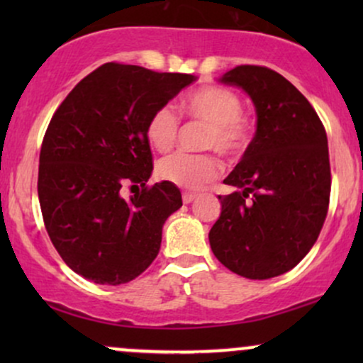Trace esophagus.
<instances>
[{
  "label": "esophagus",
  "mask_w": 363,
  "mask_h": 363,
  "mask_svg": "<svg viewBox=\"0 0 363 363\" xmlns=\"http://www.w3.org/2000/svg\"><path fill=\"white\" fill-rule=\"evenodd\" d=\"M194 198H196V194H193V193H184V194H182V201H184L186 205H189L191 201H194Z\"/></svg>",
  "instance_id": "1"
}]
</instances>
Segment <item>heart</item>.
I'll list each match as a JSON object with an SVG mask.
<instances>
[{
    "instance_id": "heart-1",
    "label": "heart",
    "mask_w": 363,
    "mask_h": 363,
    "mask_svg": "<svg viewBox=\"0 0 363 363\" xmlns=\"http://www.w3.org/2000/svg\"><path fill=\"white\" fill-rule=\"evenodd\" d=\"M184 111L191 118L210 126L206 147L225 155H239L251 140V124L242 116L240 97L230 89L218 85L194 90L184 101ZM179 118L170 106L157 109L148 119L147 138L158 152H167L176 143ZM158 176L186 189H199L222 174V164L213 155H191L176 152L158 162Z\"/></svg>"
}]
</instances>
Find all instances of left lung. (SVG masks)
<instances>
[{"label": "left lung", "mask_w": 363, "mask_h": 363, "mask_svg": "<svg viewBox=\"0 0 363 363\" xmlns=\"http://www.w3.org/2000/svg\"><path fill=\"white\" fill-rule=\"evenodd\" d=\"M242 89L256 109V135L223 179L240 191L218 196L210 230L215 257L249 280L290 272L318 240L331 193L328 136L306 97L264 66H237L218 78Z\"/></svg>", "instance_id": "left-lung-1"}]
</instances>
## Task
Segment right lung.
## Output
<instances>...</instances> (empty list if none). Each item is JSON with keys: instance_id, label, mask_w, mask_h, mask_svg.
Listing matches in <instances>:
<instances>
[{"instance_id": "add662e5", "label": "right lung", "mask_w": 363, "mask_h": 363, "mask_svg": "<svg viewBox=\"0 0 363 363\" xmlns=\"http://www.w3.org/2000/svg\"><path fill=\"white\" fill-rule=\"evenodd\" d=\"M198 78L107 62L54 112L39 158L45 230L62 261L99 285L135 280L160 251L165 220L182 206L167 181L147 187L152 114ZM126 184L142 191L124 200Z\"/></svg>"}]
</instances>
